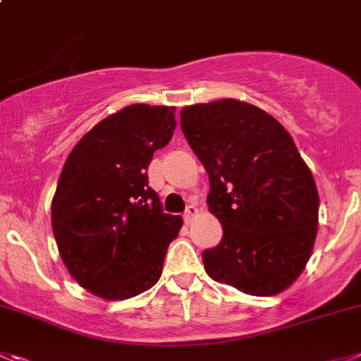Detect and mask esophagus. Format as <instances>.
Segmentation results:
<instances>
[{"instance_id": "obj_1", "label": "esophagus", "mask_w": 361, "mask_h": 361, "mask_svg": "<svg viewBox=\"0 0 361 361\" xmlns=\"http://www.w3.org/2000/svg\"><path fill=\"white\" fill-rule=\"evenodd\" d=\"M197 214H200V212H197V208L192 207V204H190V207L187 208V212H185V214H183L185 222H187V224H190V222L197 217Z\"/></svg>"}]
</instances>
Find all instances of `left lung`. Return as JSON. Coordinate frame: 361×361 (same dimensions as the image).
<instances>
[{
	"label": "left lung",
	"instance_id": "left-lung-1",
	"mask_svg": "<svg viewBox=\"0 0 361 361\" xmlns=\"http://www.w3.org/2000/svg\"><path fill=\"white\" fill-rule=\"evenodd\" d=\"M181 130L210 178L208 210L222 240L203 252L212 279L249 295L287 290L305 271L319 192L290 133L240 99L183 106Z\"/></svg>",
	"mask_w": 361,
	"mask_h": 361
}]
</instances>
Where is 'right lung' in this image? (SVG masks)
I'll use <instances>...</instances> for the list:
<instances>
[{
    "label": "right lung",
    "mask_w": 361,
    "mask_h": 361,
    "mask_svg": "<svg viewBox=\"0 0 361 361\" xmlns=\"http://www.w3.org/2000/svg\"><path fill=\"white\" fill-rule=\"evenodd\" d=\"M174 106L135 103L104 117L73 147L51 201L60 258L74 281L124 301L160 279L183 219L164 214L147 183L157 149L173 139Z\"/></svg>",
    "instance_id": "add662e5"
}]
</instances>
